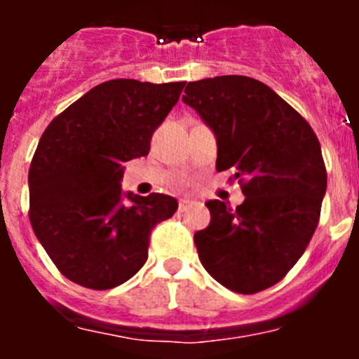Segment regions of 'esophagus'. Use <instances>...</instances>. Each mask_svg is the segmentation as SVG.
I'll use <instances>...</instances> for the list:
<instances>
[{"instance_id":"1","label":"esophagus","mask_w":359,"mask_h":359,"mask_svg":"<svg viewBox=\"0 0 359 359\" xmlns=\"http://www.w3.org/2000/svg\"><path fill=\"white\" fill-rule=\"evenodd\" d=\"M192 207V201H187V199H182V201H180V212H187L189 210V208Z\"/></svg>"}]
</instances>
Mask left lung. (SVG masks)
Wrapping results in <instances>:
<instances>
[{"label": "left lung", "mask_w": 359, "mask_h": 359, "mask_svg": "<svg viewBox=\"0 0 359 359\" xmlns=\"http://www.w3.org/2000/svg\"><path fill=\"white\" fill-rule=\"evenodd\" d=\"M183 102L217 140L215 169H233L244 201H207L210 224L194 233L199 261L236 293L286 277L320 219L327 172L315 131L269 86L244 75L189 82Z\"/></svg>", "instance_id": "1"}]
</instances>
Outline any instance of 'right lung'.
Returning <instances> with one entry per match:
<instances>
[{
    "instance_id": "add662e5",
    "label": "right lung",
    "mask_w": 359,
    "mask_h": 359,
    "mask_svg": "<svg viewBox=\"0 0 359 359\" xmlns=\"http://www.w3.org/2000/svg\"><path fill=\"white\" fill-rule=\"evenodd\" d=\"M185 82L115 79L95 86L50 122L28 170L30 223L66 278L111 290L147 261L149 236L172 217L170 196L123 192V163L147 156L152 133Z\"/></svg>"
}]
</instances>
